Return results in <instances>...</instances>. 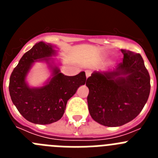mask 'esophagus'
<instances>
[{
  "label": "esophagus",
  "mask_w": 158,
  "mask_h": 158,
  "mask_svg": "<svg viewBox=\"0 0 158 158\" xmlns=\"http://www.w3.org/2000/svg\"><path fill=\"white\" fill-rule=\"evenodd\" d=\"M91 73H91V71H90V70H86L85 71V74H86V77H90V76H91Z\"/></svg>",
  "instance_id": "obj_1"
}]
</instances>
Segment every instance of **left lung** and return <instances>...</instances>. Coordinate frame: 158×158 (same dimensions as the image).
<instances>
[{
  "label": "left lung",
  "mask_w": 158,
  "mask_h": 158,
  "mask_svg": "<svg viewBox=\"0 0 158 158\" xmlns=\"http://www.w3.org/2000/svg\"><path fill=\"white\" fill-rule=\"evenodd\" d=\"M121 51L123 60L115 69L94 71L86 81L90 115L106 127H119L133 120L150 95V74L142 56L127 50Z\"/></svg>",
  "instance_id": "obj_1"
}]
</instances>
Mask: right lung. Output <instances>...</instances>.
<instances>
[{
  "label": "right lung",
  "instance_id": "obj_1",
  "mask_svg": "<svg viewBox=\"0 0 158 158\" xmlns=\"http://www.w3.org/2000/svg\"><path fill=\"white\" fill-rule=\"evenodd\" d=\"M55 46L40 42L23 55L12 71L9 80V93L13 104L27 121L35 124H51L62 118L67 101L85 84V73L65 76L51 57L56 55ZM44 60L52 71V77L42 87L31 88L26 77L32 65Z\"/></svg>",
  "mask_w": 158,
  "mask_h": 158
}]
</instances>
